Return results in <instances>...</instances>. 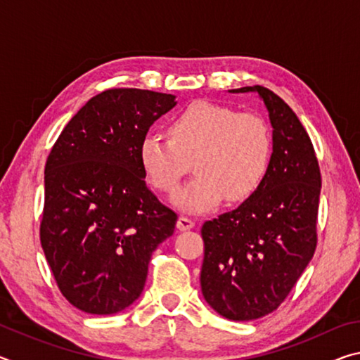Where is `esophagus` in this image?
I'll return each mask as SVG.
<instances>
[{
  "label": "esophagus",
  "mask_w": 360,
  "mask_h": 360,
  "mask_svg": "<svg viewBox=\"0 0 360 360\" xmlns=\"http://www.w3.org/2000/svg\"><path fill=\"white\" fill-rule=\"evenodd\" d=\"M178 229L179 230H182V231H186V230H191V229H193L195 227V222L192 221L191 217H186V216H181L179 219H178Z\"/></svg>",
  "instance_id": "obj_1"
}]
</instances>
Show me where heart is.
<instances>
[{"label": "heart", "mask_w": 360, "mask_h": 360, "mask_svg": "<svg viewBox=\"0 0 360 360\" xmlns=\"http://www.w3.org/2000/svg\"><path fill=\"white\" fill-rule=\"evenodd\" d=\"M168 135L143 136L139 163L150 186L167 195L178 188L192 163L197 178L173 198L184 212H208L224 198L227 203L245 202L270 169L271 133L255 114L195 101L172 120Z\"/></svg>", "instance_id": "1"}]
</instances>
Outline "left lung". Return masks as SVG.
Listing matches in <instances>:
<instances>
[{"label": "left lung", "mask_w": 360, "mask_h": 360, "mask_svg": "<svg viewBox=\"0 0 360 360\" xmlns=\"http://www.w3.org/2000/svg\"><path fill=\"white\" fill-rule=\"evenodd\" d=\"M229 92L260 96L273 129V154L259 191L203 224L200 284L216 313L252 321L275 311L313 259L321 172L307 130L276 94L262 85Z\"/></svg>", "instance_id": "left-lung-1"}]
</instances>
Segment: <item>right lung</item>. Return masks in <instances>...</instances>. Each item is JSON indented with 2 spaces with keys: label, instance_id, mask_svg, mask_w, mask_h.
I'll list each match as a JSON object with an SVG mask.
<instances>
[{
  "label": "right lung",
  "instance_id": "1",
  "mask_svg": "<svg viewBox=\"0 0 360 360\" xmlns=\"http://www.w3.org/2000/svg\"><path fill=\"white\" fill-rule=\"evenodd\" d=\"M176 96L111 89L79 109L44 169L41 246L72 307L114 314L144 289L152 252L178 216L146 184L139 143Z\"/></svg>",
  "mask_w": 360,
  "mask_h": 360
}]
</instances>
